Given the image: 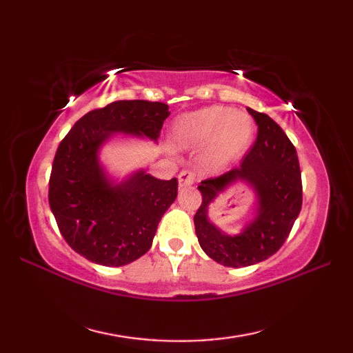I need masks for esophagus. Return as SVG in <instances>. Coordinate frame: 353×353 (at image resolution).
Wrapping results in <instances>:
<instances>
[{
	"instance_id": "1",
	"label": "esophagus",
	"mask_w": 353,
	"mask_h": 353,
	"mask_svg": "<svg viewBox=\"0 0 353 353\" xmlns=\"http://www.w3.org/2000/svg\"><path fill=\"white\" fill-rule=\"evenodd\" d=\"M194 182H196V174L192 171L185 170L179 174V186L181 188H186V186H191Z\"/></svg>"
}]
</instances>
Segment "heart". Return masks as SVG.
<instances>
[{
    "mask_svg": "<svg viewBox=\"0 0 353 353\" xmlns=\"http://www.w3.org/2000/svg\"><path fill=\"white\" fill-rule=\"evenodd\" d=\"M254 129V121L245 112L226 106H208L179 117L174 123V137L182 145L211 144L215 159L226 163L249 148Z\"/></svg>",
    "mask_w": 353,
    "mask_h": 353,
    "instance_id": "heart-1",
    "label": "heart"
}]
</instances>
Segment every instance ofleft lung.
Segmentation results:
<instances>
[{
	"label": "left lung",
	"mask_w": 353,
	"mask_h": 353,
	"mask_svg": "<svg viewBox=\"0 0 353 353\" xmlns=\"http://www.w3.org/2000/svg\"><path fill=\"white\" fill-rule=\"evenodd\" d=\"M258 125V137L239 167L199 185L201 205L194 215L199 244L224 267H247L265 261L281 249L302 209V177L294 145L281 125L247 108ZM244 181L257 197L254 219L236 236L208 220V208L230 184Z\"/></svg>",
	"instance_id": "8db88e82"
}]
</instances>
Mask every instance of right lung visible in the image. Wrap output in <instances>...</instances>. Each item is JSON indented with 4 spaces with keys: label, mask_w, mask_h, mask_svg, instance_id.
<instances>
[{
    "label": "right lung",
    "mask_w": 353,
    "mask_h": 353,
    "mask_svg": "<svg viewBox=\"0 0 353 353\" xmlns=\"http://www.w3.org/2000/svg\"><path fill=\"white\" fill-rule=\"evenodd\" d=\"M168 104L119 100L88 112L59 144L48 201L65 241L88 261L121 267L152 247L165 211L177 197V179L161 181L137 170L109 177L100 150L115 137L157 141Z\"/></svg>",
    "instance_id": "1"
}]
</instances>
